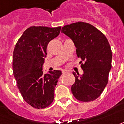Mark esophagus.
<instances>
[{"mask_svg": "<svg viewBox=\"0 0 124 124\" xmlns=\"http://www.w3.org/2000/svg\"><path fill=\"white\" fill-rule=\"evenodd\" d=\"M62 73H63V74H64V73H68V71H67V70H62Z\"/></svg>", "mask_w": 124, "mask_h": 124, "instance_id": "1", "label": "esophagus"}]
</instances>
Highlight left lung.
<instances>
[{
    "label": "left lung",
    "instance_id": "left-lung-1",
    "mask_svg": "<svg viewBox=\"0 0 124 124\" xmlns=\"http://www.w3.org/2000/svg\"><path fill=\"white\" fill-rule=\"evenodd\" d=\"M61 32L73 40L77 55L82 60L83 75L79 77L73 73V96L81 102L94 101L108 83L111 69L112 51L108 40L96 28L83 22L64 26Z\"/></svg>",
    "mask_w": 124,
    "mask_h": 124
}]
</instances>
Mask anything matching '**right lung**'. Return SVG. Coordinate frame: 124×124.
<instances>
[{
    "label": "right lung",
    "instance_id": "obj_1",
    "mask_svg": "<svg viewBox=\"0 0 124 124\" xmlns=\"http://www.w3.org/2000/svg\"><path fill=\"white\" fill-rule=\"evenodd\" d=\"M61 27L31 26L17 42L13 55V71L23 100L35 108L52 103L60 70L43 73L48 43L58 37Z\"/></svg>",
    "mask_w": 124,
    "mask_h": 124
}]
</instances>
